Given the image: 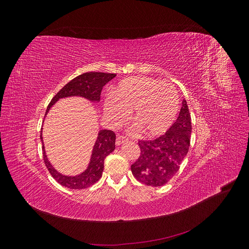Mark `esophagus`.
<instances>
[{
    "label": "esophagus",
    "mask_w": 249,
    "mask_h": 249,
    "mask_svg": "<svg viewBox=\"0 0 249 249\" xmlns=\"http://www.w3.org/2000/svg\"><path fill=\"white\" fill-rule=\"evenodd\" d=\"M125 142H127V138L125 136H123V135H119V136L116 138V144L117 145H122Z\"/></svg>",
    "instance_id": "34e87169"
}]
</instances>
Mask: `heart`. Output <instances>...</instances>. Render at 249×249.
Returning <instances> with one entry per match:
<instances>
[{
  "instance_id": "heart-1",
  "label": "heart",
  "mask_w": 249,
  "mask_h": 249,
  "mask_svg": "<svg viewBox=\"0 0 249 249\" xmlns=\"http://www.w3.org/2000/svg\"><path fill=\"white\" fill-rule=\"evenodd\" d=\"M179 107L176 87L166 81L148 77L125 79L105 101V112L116 123L133 110V119L141 131L156 136L175 122Z\"/></svg>"
}]
</instances>
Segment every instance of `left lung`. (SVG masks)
<instances>
[{
	"label": "left lung",
	"instance_id": "left-lung-1",
	"mask_svg": "<svg viewBox=\"0 0 249 249\" xmlns=\"http://www.w3.org/2000/svg\"><path fill=\"white\" fill-rule=\"evenodd\" d=\"M191 115L183 101L178 119L168 131L153 140H139L140 156L132 164L133 176L147 186H163L176 176L190 147Z\"/></svg>",
	"mask_w": 249,
	"mask_h": 249
}]
</instances>
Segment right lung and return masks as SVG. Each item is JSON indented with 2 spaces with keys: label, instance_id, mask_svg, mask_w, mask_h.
I'll list each match as a JSON object with an SVG mask.
<instances>
[{
  "label": "right lung",
  "instance_id": "obj_1",
  "mask_svg": "<svg viewBox=\"0 0 249 249\" xmlns=\"http://www.w3.org/2000/svg\"><path fill=\"white\" fill-rule=\"evenodd\" d=\"M116 76L115 73L108 72H97V71H89L82 73L80 76L76 77L70 81L65 86H63L56 95L53 97L51 103L47 108L46 114L59 99L72 95H80L92 102H99L101 99V93L103 87L107 84L109 81ZM40 138L42 137L40 135ZM115 133L110 130H102L99 133V137L94 144L91 160H90L88 168L76 177H66L59 173L56 169L53 168L48 158L46 156V152L42 147L43 152V161L46 164L47 168L49 169L52 177L56 179L60 185L71 189H85L90 186L95 184L102 177L104 170V161L106 157L111 154L115 148Z\"/></svg>",
  "mask_w": 249,
  "mask_h": 249
}]
</instances>
